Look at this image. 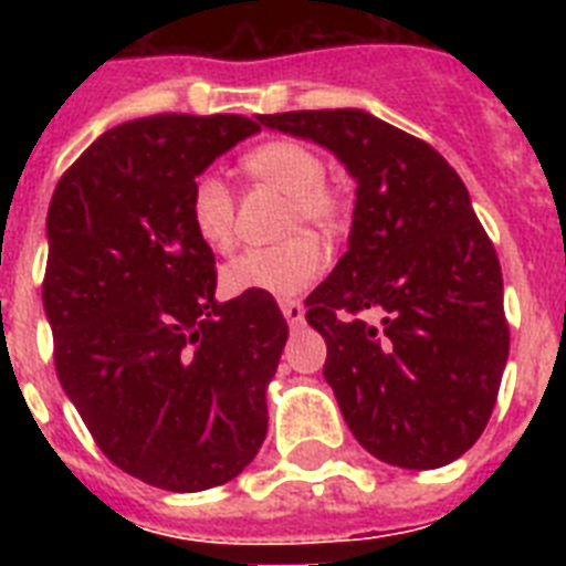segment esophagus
I'll list each match as a JSON object with an SVG mask.
<instances>
[{
	"label": "esophagus",
	"instance_id": "esophagus-1",
	"mask_svg": "<svg viewBox=\"0 0 566 566\" xmlns=\"http://www.w3.org/2000/svg\"><path fill=\"white\" fill-rule=\"evenodd\" d=\"M282 314H284V319H287V323H291L293 328L305 323V305H302V302H296V300L282 302Z\"/></svg>",
	"mask_w": 566,
	"mask_h": 566
}]
</instances>
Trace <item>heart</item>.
I'll return each mask as SVG.
<instances>
[{
  "mask_svg": "<svg viewBox=\"0 0 566 566\" xmlns=\"http://www.w3.org/2000/svg\"><path fill=\"white\" fill-rule=\"evenodd\" d=\"M243 170L258 181L273 185L287 193V220L284 231L311 229L332 238L340 222L344 208L326 181V164L314 149L296 140H266L243 155ZM190 222L205 247L229 252L234 243V199L229 185L205 172L190 188ZM326 266V255L314 238L300 234L266 249H247L222 266V287L231 296L240 293H266V296H296L317 282Z\"/></svg>",
  "mask_w": 566,
  "mask_h": 566,
  "instance_id": "obj_1",
  "label": "heart"
}]
</instances>
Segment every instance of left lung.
<instances>
[{"label": "left lung", "mask_w": 566, "mask_h": 566, "mask_svg": "<svg viewBox=\"0 0 566 566\" xmlns=\"http://www.w3.org/2000/svg\"><path fill=\"white\" fill-rule=\"evenodd\" d=\"M258 123L326 146L358 181L349 249L305 302L346 426L394 467L455 461L491 420L511 344L500 258L464 181L438 149L367 111Z\"/></svg>", "instance_id": "1"}]
</instances>
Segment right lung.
Instances as JSON below:
<instances>
[{"mask_svg":"<svg viewBox=\"0 0 566 566\" xmlns=\"http://www.w3.org/2000/svg\"><path fill=\"white\" fill-rule=\"evenodd\" d=\"M258 128L132 119L84 149L49 205L57 381L108 461L164 491L231 482L264 443L287 323L266 293L213 300V252L188 211L196 176Z\"/></svg>","mask_w":566,"mask_h":566,"instance_id":"add662e5","label":"right lung"}]
</instances>
